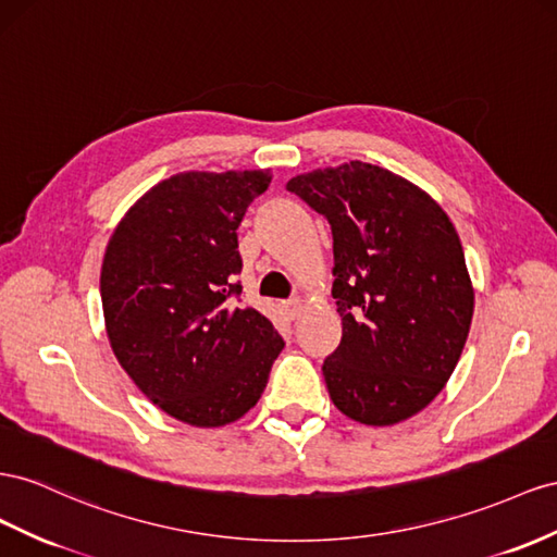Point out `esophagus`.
Segmentation results:
<instances>
[{"label":"esophagus","mask_w":557,"mask_h":557,"mask_svg":"<svg viewBox=\"0 0 557 557\" xmlns=\"http://www.w3.org/2000/svg\"><path fill=\"white\" fill-rule=\"evenodd\" d=\"M283 309H285V313L290 315V319H297V315L302 313V299L295 297V299H290V302H285Z\"/></svg>","instance_id":"34e87169"}]
</instances>
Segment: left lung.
<instances>
[{
	"mask_svg": "<svg viewBox=\"0 0 557 557\" xmlns=\"http://www.w3.org/2000/svg\"><path fill=\"white\" fill-rule=\"evenodd\" d=\"M333 232L339 347L323 360L337 410L391 426L424 410L455 372L473 319L461 242L426 191L363 161L288 180Z\"/></svg>",
	"mask_w": 557,
	"mask_h": 557,
	"instance_id": "8db88e82",
	"label": "left lung"
}]
</instances>
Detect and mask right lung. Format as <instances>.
I'll use <instances>...</instances> for the list:
<instances>
[{"mask_svg":"<svg viewBox=\"0 0 557 557\" xmlns=\"http://www.w3.org/2000/svg\"><path fill=\"white\" fill-rule=\"evenodd\" d=\"M269 171L177 173L149 189L104 250L100 297L119 363L157 408L224 426L260 400L283 349L242 299L236 230Z\"/></svg>","mask_w":557,"mask_h":557,"instance_id":"right-lung-1","label":"right lung"}]
</instances>
